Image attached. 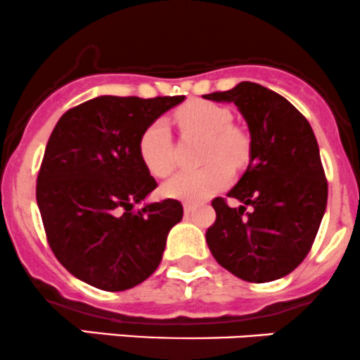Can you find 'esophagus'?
<instances>
[{"mask_svg":"<svg viewBox=\"0 0 360 360\" xmlns=\"http://www.w3.org/2000/svg\"><path fill=\"white\" fill-rule=\"evenodd\" d=\"M195 208H198V205H195V202H192V201H185L184 202V212L187 213V215H188V213L194 212Z\"/></svg>","mask_w":360,"mask_h":360,"instance_id":"obj_1","label":"esophagus"}]
</instances>
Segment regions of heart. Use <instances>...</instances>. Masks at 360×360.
Listing matches in <instances>:
<instances>
[{
    "mask_svg": "<svg viewBox=\"0 0 360 360\" xmlns=\"http://www.w3.org/2000/svg\"><path fill=\"white\" fill-rule=\"evenodd\" d=\"M181 133L206 136L202 147V162L199 169H187L168 180L162 187L168 198L184 201H202L231 180V169L241 168L250 155L248 136L238 127L231 126L233 115L227 108L212 101H191L176 112ZM138 152L154 176H168L175 169V145L169 126L165 119L148 124L138 141Z\"/></svg>",
    "mask_w": 360,
    "mask_h": 360,
    "instance_id": "1",
    "label": "heart"
}]
</instances>
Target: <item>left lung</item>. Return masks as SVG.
<instances>
[{"instance_id":"obj_1","label":"left lung","mask_w":360,"mask_h":360,"mask_svg":"<svg viewBox=\"0 0 360 360\" xmlns=\"http://www.w3.org/2000/svg\"><path fill=\"white\" fill-rule=\"evenodd\" d=\"M206 99L234 103L250 131V162L227 198H215L206 231L210 252L245 282L289 275L308 255L327 205V180L316 138L304 115L268 87L241 82Z\"/></svg>"}]
</instances>
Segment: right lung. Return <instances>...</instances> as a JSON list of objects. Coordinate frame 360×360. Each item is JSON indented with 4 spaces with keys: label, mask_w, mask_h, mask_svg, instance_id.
I'll use <instances>...</instances> for the list:
<instances>
[{
    "label": "right lung",
    "mask_w": 360,
    "mask_h": 360,
    "mask_svg": "<svg viewBox=\"0 0 360 360\" xmlns=\"http://www.w3.org/2000/svg\"><path fill=\"white\" fill-rule=\"evenodd\" d=\"M185 96H99L56 124L37 180V202L58 261L96 289L119 292L158 269L169 229L184 215L165 199L136 208L158 181L138 141Z\"/></svg>",
    "instance_id": "1"
}]
</instances>
